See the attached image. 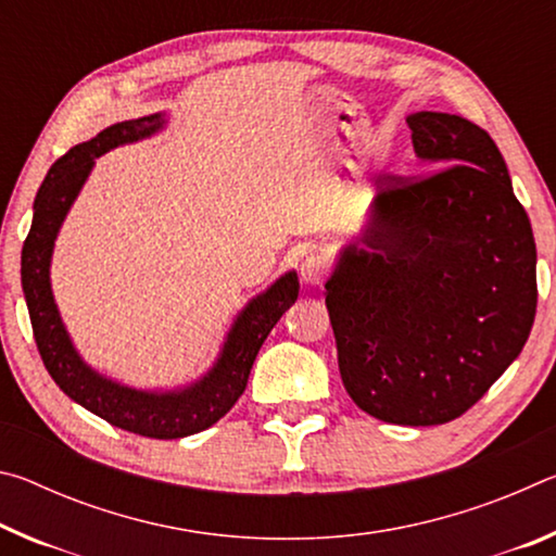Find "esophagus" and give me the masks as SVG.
I'll use <instances>...</instances> for the list:
<instances>
[{
    "label": "esophagus",
    "instance_id": "34e87169",
    "mask_svg": "<svg viewBox=\"0 0 556 556\" xmlns=\"http://www.w3.org/2000/svg\"><path fill=\"white\" fill-rule=\"evenodd\" d=\"M328 277V262L321 255H308L301 262V279L306 287H324Z\"/></svg>",
    "mask_w": 556,
    "mask_h": 556
}]
</instances>
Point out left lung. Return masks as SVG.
Segmentation results:
<instances>
[{"label": "left lung", "instance_id": "obj_1", "mask_svg": "<svg viewBox=\"0 0 556 556\" xmlns=\"http://www.w3.org/2000/svg\"><path fill=\"white\" fill-rule=\"evenodd\" d=\"M441 166L380 176L370 225L326 281L338 368L370 417L446 425L491 390L538 312V248L501 149L448 112L407 117Z\"/></svg>", "mask_w": 556, "mask_h": 556}]
</instances>
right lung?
Returning <instances> with one entry per match:
<instances>
[{
    "mask_svg": "<svg viewBox=\"0 0 556 556\" xmlns=\"http://www.w3.org/2000/svg\"><path fill=\"white\" fill-rule=\"evenodd\" d=\"M164 127L162 115L117 122L96 139L73 147L55 162L34 201L31 230L22 250V289L29 306L36 345L53 382L80 407L98 414L112 427L149 439H181L199 434L232 409L248 388L252 363L281 314L299 296L296 271L279 277L265 294L250 301L235 318L220 357L208 375L174 392L125 388L83 363L55 308L51 291V255L65 213L90 174L96 159L112 147L137 142Z\"/></svg>",
    "mask_w": 556,
    "mask_h": 556,
    "instance_id": "add662e5",
    "label": "right lung"
}]
</instances>
